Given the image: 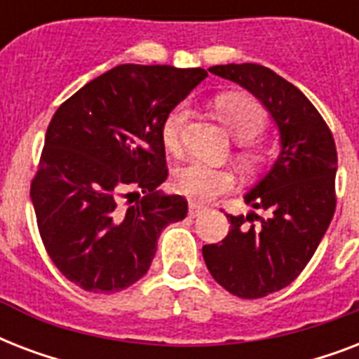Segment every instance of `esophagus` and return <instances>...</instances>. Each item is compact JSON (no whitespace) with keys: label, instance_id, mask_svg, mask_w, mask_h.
Here are the masks:
<instances>
[{"label":"esophagus","instance_id":"34e87169","mask_svg":"<svg viewBox=\"0 0 359 359\" xmlns=\"http://www.w3.org/2000/svg\"><path fill=\"white\" fill-rule=\"evenodd\" d=\"M203 210H207V207L205 205H201V203H190V216H199V214L203 212Z\"/></svg>","mask_w":359,"mask_h":359}]
</instances>
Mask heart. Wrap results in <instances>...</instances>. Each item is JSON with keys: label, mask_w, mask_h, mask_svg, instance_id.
I'll use <instances>...</instances> for the list:
<instances>
[{"label": "heart", "mask_w": 359, "mask_h": 359, "mask_svg": "<svg viewBox=\"0 0 359 359\" xmlns=\"http://www.w3.org/2000/svg\"><path fill=\"white\" fill-rule=\"evenodd\" d=\"M216 109L219 119L224 121L229 132L240 140L238 160L245 168H253L264 160V151L255 145L253 140L266 128V111L255 98L242 93H227L216 98ZM188 121V108L177 106L165 115L162 123L163 145L171 151H179L180 135ZM235 186V175L229 169L216 168L207 162H190L177 171L173 179V188L177 194L188 197L196 203H208L218 196L229 191Z\"/></svg>", "instance_id": "heart-1"}]
</instances>
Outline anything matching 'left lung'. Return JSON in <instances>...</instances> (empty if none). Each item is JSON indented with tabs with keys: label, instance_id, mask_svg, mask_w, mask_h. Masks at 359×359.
I'll use <instances>...</instances> for the list:
<instances>
[{
	"label": "left lung",
	"instance_id": "8db88e82",
	"mask_svg": "<svg viewBox=\"0 0 359 359\" xmlns=\"http://www.w3.org/2000/svg\"><path fill=\"white\" fill-rule=\"evenodd\" d=\"M208 70L259 98L281 137L276 163L244 197L264 216L227 214V236L203 245L212 278L231 294L253 300L292 283L317 251L337 203V151L323 115L273 70L255 63L216 65Z\"/></svg>",
	"mask_w": 359,
	"mask_h": 359
}]
</instances>
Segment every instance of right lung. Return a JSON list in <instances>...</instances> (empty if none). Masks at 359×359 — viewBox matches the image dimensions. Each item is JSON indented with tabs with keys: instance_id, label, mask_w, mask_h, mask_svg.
<instances>
[{
	"instance_id": "obj_1",
	"label": "right lung",
	"mask_w": 359,
	"mask_h": 359,
	"mask_svg": "<svg viewBox=\"0 0 359 359\" xmlns=\"http://www.w3.org/2000/svg\"><path fill=\"white\" fill-rule=\"evenodd\" d=\"M207 76L119 65L53 114L29 194L42 244L69 281L126 289L151 268L162 229L186 218L184 197L156 190L168 179L162 123Z\"/></svg>"
}]
</instances>
